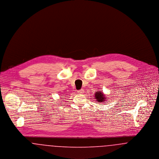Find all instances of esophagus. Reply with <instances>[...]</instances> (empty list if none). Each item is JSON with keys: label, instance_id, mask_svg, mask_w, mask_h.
Segmentation results:
<instances>
[{"label": "esophagus", "instance_id": "esophagus-1", "mask_svg": "<svg viewBox=\"0 0 159 159\" xmlns=\"http://www.w3.org/2000/svg\"><path fill=\"white\" fill-rule=\"evenodd\" d=\"M77 92L79 93H80V94H82V93H84V90L83 89H80V90H79V91H77Z\"/></svg>", "mask_w": 159, "mask_h": 159}]
</instances>
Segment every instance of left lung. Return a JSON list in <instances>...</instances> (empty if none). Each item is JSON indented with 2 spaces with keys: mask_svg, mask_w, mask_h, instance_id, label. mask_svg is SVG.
Masks as SVG:
<instances>
[{
  "mask_svg": "<svg viewBox=\"0 0 159 159\" xmlns=\"http://www.w3.org/2000/svg\"><path fill=\"white\" fill-rule=\"evenodd\" d=\"M95 98L96 99L97 102H104L106 101V97L105 95L102 92V91H98L95 94Z\"/></svg>",
  "mask_w": 159,
  "mask_h": 159,
  "instance_id": "1",
  "label": "left lung"
}]
</instances>
